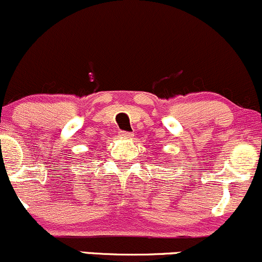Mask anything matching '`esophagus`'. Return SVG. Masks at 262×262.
Segmentation results:
<instances>
[{
	"instance_id": "1",
	"label": "esophagus",
	"mask_w": 262,
	"mask_h": 262,
	"mask_svg": "<svg viewBox=\"0 0 262 262\" xmlns=\"http://www.w3.org/2000/svg\"><path fill=\"white\" fill-rule=\"evenodd\" d=\"M119 136L122 137V138H132L133 137V133H130V132H119Z\"/></svg>"
}]
</instances>
